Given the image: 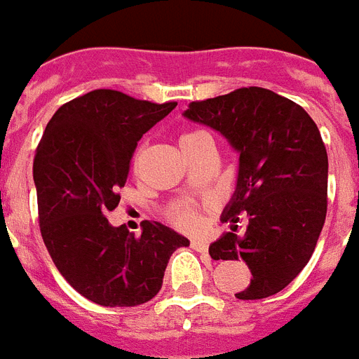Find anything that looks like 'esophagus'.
I'll list each match as a JSON object with an SVG mask.
<instances>
[{
	"mask_svg": "<svg viewBox=\"0 0 359 359\" xmlns=\"http://www.w3.org/2000/svg\"><path fill=\"white\" fill-rule=\"evenodd\" d=\"M191 248L195 249V251H198V253L208 255V249H210V244H208L205 240H191Z\"/></svg>",
	"mask_w": 359,
	"mask_h": 359,
	"instance_id": "obj_1",
	"label": "esophagus"
}]
</instances>
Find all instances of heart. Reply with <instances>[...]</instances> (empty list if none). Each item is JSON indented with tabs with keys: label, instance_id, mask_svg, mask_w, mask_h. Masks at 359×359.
<instances>
[{
	"label": "heart",
	"instance_id": "heart-1",
	"mask_svg": "<svg viewBox=\"0 0 359 359\" xmlns=\"http://www.w3.org/2000/svg\"><path fill=\"white\" fill-rule=\"evenodd\" d=\"M202 137H205V133H202V132L182 133V135L179 137L180 148L182 149L189 148V146L195 144V142H197L198 139H202ZM142 155H144V146H141V148L137 149L135 158H133V164H135V166H139V162H141ZM170 218H171V222L175 224L177 227H180V229H184V231H197L198 227L202 226L201 211L197 210V205L191 204V202H188V201L177 202V204L171 205Z\"/></svg>",
	"mask_w": 359,
	"mask_h": 359
}]
</instances>
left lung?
Returning a JSON list of instances; mask_svg holds the SVG:
<instances>
[{"mask_svg": "<svg viewBox=\"0 0 359 359\" xmlns=\"http://www.w3.org/2000/svg\"><path fill=\"white\" fill-rule=\"evenodd\" d=\"M184 117L222 133L238 151V179L210 245L213 260H242L251 283L238 300H260L287 287L307 266L327 215L329 161L316 123L300 104L267 88L249 86L189 102ZM240 214L248 229L236 235Z\"/></svg>", "mask_w": 359, "mask_h": 359, "instance_id": "obj_1", "label": "left lung"}]
</instances>
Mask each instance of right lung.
Returning a JSON list of instances; mask_svg holds the SVG:
<instances>
[{
  "instance_id": "right-lung-1",
  "label": "right lung",
  "mask_w": 359,
  "mask_h": 359,
  "mask_svg": "<svg viewBox=\"0 0 359 359\" xmlns=\"http://www.w3.org/2000/svg\"><path fill=\"white\" fill-rule=\"evenodd\" d=\"M177 102L141 101L93 90L48 121L34 157L43 242L59 273L102 307H135L161 291L168 260L189 240L161 222L141 236L114 227L106 215L121 201L137 142Z\"/></svg>"
}]
</instances>
